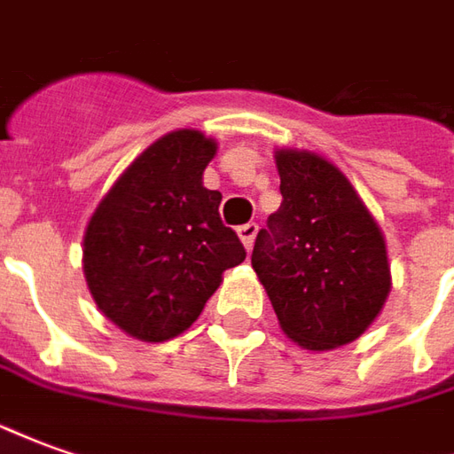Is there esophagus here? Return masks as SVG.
Masks as SVG:
<instances>
[{
	"mask_svg": "<svg viewBox=\"0 0 454 454\" xmlns=\"http://www.w3.org/2000/svg\"><path fill=\"white\" fill-rule=\"evenodd\" d=\"M238 236H240V240H243V246H246V250H253V243H255V236H258V223H246V226L238 228Z\"/></svg>",
	"mask_w": 454,
	"mask_h": 454,
	"instance_id": "esophagus-1",
	"label": "esophagus"
}]
</instances>
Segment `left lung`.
<instances>
[{"label": "left lung", "mask_w": 454, "mask_h": 454, "mask_svg": "<svg viewBox=\"0 0 454 454\" xmlns=\"http://www.w3.org/2000/svg\"><path fill=\"white\" fill-rule=\"evenodd\" d=\"M280 208L253 246L282 332L300 347L348 344L379 317L391 290L386 243L344 174L309 152H278Z\"/></svg>", "instance_id": "8db88e82"}]
</instances>
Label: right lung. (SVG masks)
Instances as JSON below:
<instances>
[{
    "mask_svg": "<svg viewBox=\"0 0 454 454\" xmlns=\"http://www.w3.org/2000/svg\"><path fill=\"white\" fill-rule=\"evenodd\" d=\"M216 142L176 129L139 154L95 208L83 240V270L100 312L129 337L182 334L216 293L221 275L246 260L223 226L221 194L201 176Z\"/></svg>",
    "mask_w": 454,
    "mask_h": 454,
    "instance_id": "obj_1",
    "label": "right lung"
}]
</instances>
